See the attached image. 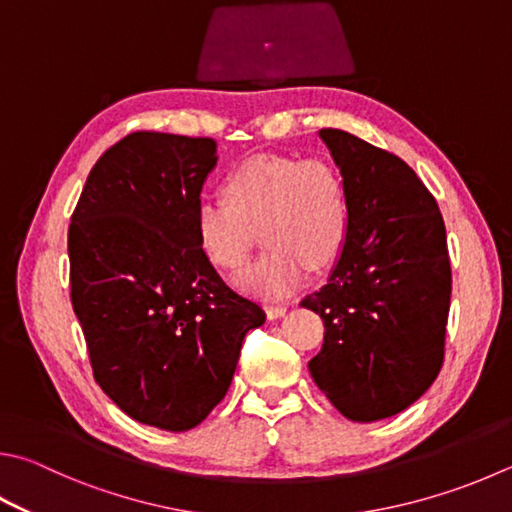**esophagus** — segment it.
I'll return each mask as SVG.
<instances>
[{"label":"esophagus","instance_id":"obj_1","mask_svg":"<svg viewBox=\"0 0 512 512\" xmlns=\"http://www.w3.org/2000/svg\"><path fill=\"white\" fill-rule=\"evenodd\" d=\"M266 315H268V320L282 318V315H286V306L284 304H268L266 306Z\"/></svg>","mask_w":512,"mask_h":512}]
</instances>
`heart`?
<instances>
[{"label":"heart","mask_w":512,"mask_h":512,"mask_svg":"<svg viewBox=\"0 0 512 512\" xmlns=\"http://www.w3.org/2000/svg\"><path fill=\"white\" fill-rule=\"evenodd\" d=\"M225 199H201L194 212L199 246L212 264L237 268L262 226L268 246L255 264L235 275L250 295L282 297L304 284L311 262L336 259L349 230V199L342 174L324 159L262 154L232 170Z\"/></svg>","instance_id":"1"}]
</instances>
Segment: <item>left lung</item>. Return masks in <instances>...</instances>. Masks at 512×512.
Instances as JSON below:
<instances>
[{
	"instance_id": "left-lung-1",
	"label": "left lung",
	"mask_w": 512,
	"mask_h": 512,
	"mask_svg": "<svg viewBox=\"0 0 512 512\" xmlns=\"http://www.w3.org/2000/svg\"><path fill=\"white\" fill-rule=\"evenodd\" d=\"M349 199L336 266L304 309L324 322L309 371L349 421L418 401L443 365L452 273L439 206L398 156L342 129H320Z\"/></svg>"
}]
</instances>
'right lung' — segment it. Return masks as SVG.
<instances>
[{
	"label": "right lung",
	"mask_w": 512,
	"mask_h": 512,
	"mask_svg": "<svg viewBox=\"0 0 512 512\" xmlns=\"http://www.w3.org/2000/svg\"><path fill=\"white\" fill-rule=\"evenodd\" d=\"M217 159L212 138L129 134L89 172L69 226L71 304L96 383L170 432L215 410L266 320L199 246L194 212Z\"/></svg>",
	"instance_id": "right-lung-1"
}]
</instances>
